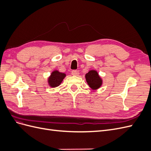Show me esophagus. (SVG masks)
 <instances>
[{"label": "esophagus", "mask_w": 151, "mask_h": 151, "mask_svg": "<svg viewBox=\"0 0 151 151\" xmlns=\"http://www.w3.org/2000/svg\"><path fill=\"white\" fill-rule=\"evenodd\" d=\"M72 74L73 76H79V71H78V70H72Z\"/></svg>", "instance_id": "esophagus-1"}]
</instances>
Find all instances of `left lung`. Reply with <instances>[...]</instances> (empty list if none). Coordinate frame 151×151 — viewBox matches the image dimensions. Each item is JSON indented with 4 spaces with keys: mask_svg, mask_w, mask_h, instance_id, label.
Returning a JSON list of instances; mask_svg holds the SVG:
<instances>
[{
    "mask_svg": "<svg viewBox=\"0 0 151 151\" xmlns=\"http://www.w3.org/2000/svg\"><path fill=\"white\" fill-rule=\"evenodd\" d=\"M87 83L93 90H96L101 86L103 81L97 71L91 70L85 76Z\"/></svg>",
    "mask_w": 151,
    "mask_h": 151,
    "instance_id": "obj_1",
    "label": "left lung"
}]
</instances>
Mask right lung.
<instances>
[{
    "label": "right lung",
    "mask_w": 151,
    "mask_h": 151,
    "mask_svg": "<svg viewBox=\"0 0 151 151\" xmlns=\"http://www.w3.org/2000/svg\"><path fill=\"white\" fill-rule=\"evenodd\" d=\"M66 74L64 73L60 72L58 70H54L48 77V83L51 88H56L60 85L63 79L65 78Z\"/></svg>",
    "instance_id": "add662e5"
}]
</instances>
